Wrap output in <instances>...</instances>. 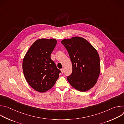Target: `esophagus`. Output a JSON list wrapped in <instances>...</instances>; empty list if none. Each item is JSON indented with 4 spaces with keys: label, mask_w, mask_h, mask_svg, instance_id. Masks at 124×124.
<instances>
[{
    "label": "esophagus",
    "mask_w": 124,
    "mask_h": 124,
    "mask_svg": "<svg viewBox=\"0 0 124 124\" xmlns=\"http://www.w3.org/2000/svg\"><path fill=\"white\" fill-rule=\"evenodd\" d=\"M61 73H62V74L64 73V69L63 68L61 69Z\"/></svg>",
    "instance_id": "obj_1"
}]
</instances>
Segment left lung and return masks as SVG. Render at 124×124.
Instances as JSON below:
<instances>
[{"instance_id":"1","label":"left lung","mask_w":124,"mask_h":124,"mask_svg":"<svg viewBox=\"0 0 124 124\" xmlns=\"http://www.w3.org/2000/svg\"><path fill=\"white\" fill-rule=\"evenodd\" d=\"M61 43L67 49L72 63V73L67 77L68 81L78 91L90 90L97 83L101 71L97 50L80 37L64 39Z\"/></svg>"}]
</instances>
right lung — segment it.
Wrapping results in <instances>:
<instances>
[{"instance_id":"right-lung-1","label":"right lung","mask_w":124,"mask_h":124,"mask_svg":"<svg viewBox=\"0 0 124 124\" xmlns=\"http://www.w3.org/2000/svg\"><path fill=\"white\" fill-rule=\"evenodd\" d=\"M57 41L55 39H40L35 41L25 54L23 69L25 78L36 91L43 93L55 84L60 70L50 58Z\"/></svg>"}]
</instances>
